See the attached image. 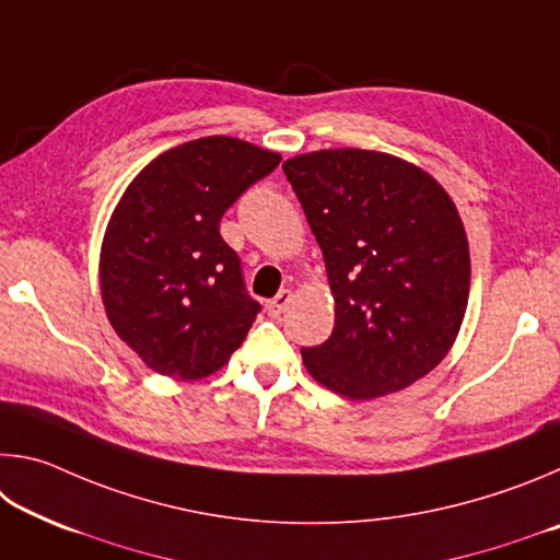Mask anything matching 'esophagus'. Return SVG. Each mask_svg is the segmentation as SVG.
Returning a JSON list of instances; mask_svg holds the SVG:
<instances>
[{"mask_svg":"<svg viewBox=\"0 0 560 560\" xmlns=\"http://www.w3.org/2000/svg\"><path fill=\"white\" fill-rule=\"evenodd\" d=\"M289 303H291V291H289V289L279 291L277 296H273L271 301H267V311H269V316H281L283 311H287Z\"/></svg>","mask_w":560,"mask_h":560,"instance_id":"1","label":"esophagus"}]
</instances>
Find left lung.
Segmentation results:
<instances>
[{"label": "left lung", "mask_w": 560, "mask_h": 560, "mask_svg": "<svg viewBox=\"0 0 560 560\" xmlns=\"http://www.w3.org/2000/svg\"><path fill=\"white\" fill-rule=\"evenodd\" d=\"M283 173L324 252L334 334L301 358L348 400L410 387L442 363L469 301V242L438 179L360 148L303 153Z\"/></svg>", "instance_id": "1"}]
</instances>
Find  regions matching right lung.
I'll list each match as a JSON object with an SVG mask.
<instances>
[{
	"label": "right lung",
	"mask_w": 560,
	"mask_h": 560,
	"mask_svg": "<svg viewBox=\"0 0 560 560\" xmlns=\"http://www.w3.org/2000/svg\"><path fill=\"white\" fill-rule=\"evenodd\" d=\"M281 163L240 138L189 140L148 163L113 210L101 244V299L113 330L175 381L230 363L259 303L220 220L246 187Z\"/></svg>",
	"instance_id": "obj_1"
}]
</instances>
